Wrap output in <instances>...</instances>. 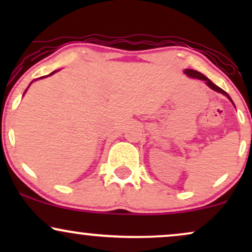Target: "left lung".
Masks as SVG:
<instances>
[{"label":"left lung","mask_w":252,"mask_h":252,"mask_svg":"<svg viewBox=\"0 0 252 252\" xmlns=\"http://www.w3.org/2000/svg\"><path fill=\"white\" fill-rule=\"evenodd\" d=\"M185 73L187 74V77H189V78H193V79H199V80H204L205 82V84H206L207 86H209L210 89H212L213 91H217V92H219V94H224L225 97H227L228 98V100H230L231 103L233 104V102H232V99H231V97L228 96V94H226V92L224 91V90L222 89H220L219 88V86H217L216 84H213L212 82H211V80L209 79V78H207L206 76H204V74L202 73H200V72H198V71H195V70H189V68H186V70L184 71ZM233 105H235V104H233Z\"/></svg>","instance_id":"1"}]
</instances>
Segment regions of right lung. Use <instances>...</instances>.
Listing matches in <instances>:
<instances>
[{
    "label": "right lung",
    "mask_w": 252,
    "mask_h": 252,
    "mask_svg": "<svg viewBox=\"0 0 252 252\" xmlns=\"http://www.w3.org/2000/svg\"><path fill=\"white\" fill-rule=\"evenodd\" d=\"M56 72H58V71H54V72H52V73H50V74H48V76H43V77H40V78H37V79H41V78H46V77H50V76H52V74H54V73H56ZM37 79H35V80H37ZM35 80H32V83H33V82H35ZM31 83V84H32ZM31 84H30V85H28V88H30V86H31ZM28 88L27 89H26V91H25V94H26V92H27V90H28Z\"/></svg>",
    "instance_id": "1"
}]
</instances>
